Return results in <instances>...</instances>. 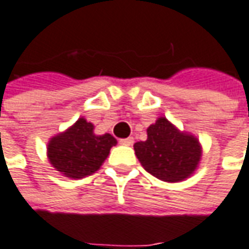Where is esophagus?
Instances as JSON below:
<instances>
[{"mask_svg":"<svg viewBox=\"0 0 249 249\" xmlns=\"http://www.w3.org/2000/svg\"><path fill=\"white\" fill-rule=\"evenodd\" d=\"M133 142H135L133 137H128V139H121V140H120V144H121V145H132Z\"/></svg>","mask_w":249,"mask_h":249,"instance_id":"34e87169","label":"esophagus"}]
</instances>
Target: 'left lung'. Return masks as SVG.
Here are the masks:
<instances>
[{
    "label": "left lung",
    "mask_w": 249,
    "mask_h": 249,
    "mask_svg": "<svg viewBox=\"0 0 249 249\" xmlns=\"http://www.w3.org/2000/svg\"><path fill=\"white\" fill-rule=\"evenodd\" d=\"M137 159L155 178L177 183L197 171L202 145L193 133L180 130L166 117L147 128V140L133 145Z\"/></svg>",
    "instance_id": "left-lung-1"
}]
</instances>
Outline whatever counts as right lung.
<instances>
[{
    "instance_id": "add662e5",
    "label": "right lung",
    "mask_w": 249,
    "mask_h": 249,
    "mask_svg": "<svg viewBox=\"0 0 249 249\" xmlns=\"http://www.w3.org/2000/svg\"><path fill=\"white\" fill-rule=\"evenodd\" d=\"M116 144L110 133L95 135L94 124L81 117L48 140L47 158L63 177L81 179L98 171Z\"/></svg>"
}]
</instances>
